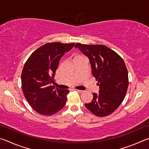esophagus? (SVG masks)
<instances>
[{
	"label": "esophagus",
	"instance_id": "esophagus-1",
	"mask_svg": "<svg viewBox=\"0 0 149 149\" xmlns=\"http://www.w3.org/2000/svg\"><path fill=\"white\" fill-rule=\"evenodd\" d=\"M75 91H77L78 93H81L84 92V91H82V90H79V89H75Z\"/></svg>",
	"mask_w": 149,
	"mask_h": 149
}]
</instances>
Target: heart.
Instances as JSON below:
<instances>
[{
    "mask_svg": "<svg viewBox=\"0 0 149 149\" xmlns=\"http://www.w3.org/2000/svg\"><path fill=\"white\" fill-rule=\"evenodd\" d=\"M79 57H81V56H75L74 58H79Z\"/></svg>",
    "mask_w": 149,
    "mask_h": 149,
    "instance_id": "heart-1",
    "label": "heart"
}]
</instances>
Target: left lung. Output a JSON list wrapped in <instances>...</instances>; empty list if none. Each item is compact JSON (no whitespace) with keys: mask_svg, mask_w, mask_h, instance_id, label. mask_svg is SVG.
<instances>
[{"mask_svg":"<svg viewBox=\"0 0 149 149\" xmlns=\"http://www.w3.org/2000/svg\"><path fill=\"white\" fill-rule=\"evenodd\" d=\"M75 47L89 58L92 74L99 86V93H93L92 101L85 104V107L99 117L111 114L122 102L127 90L128 72L124 61L102 45L76 43Z\"/></svg>","mask_w":149,"mask_h":149,"instance_id":"obj_1","label":"left lung"}]
</instances>
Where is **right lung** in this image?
<instances>
[{"mask_svg": "<svg viewBox=\"0 0 149 149\" xmlns=\"http://www.w3.org/2000/svg\"><path fill=\"white\" fill-rule=\"evenodd\" d=\"M74 43L49 42L33 52L22 72V87L30 106L42 115L56 114L64 107L69 90L54 89V77L59 61Z\"/></svg>", "mask_w": 149, "mask_h": 149, "instance_id": "1", "label": "right lung"}]
</instances>
